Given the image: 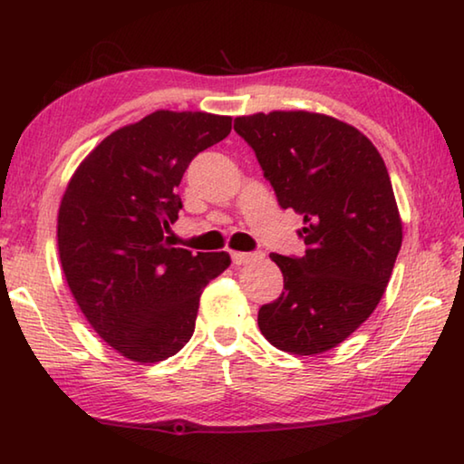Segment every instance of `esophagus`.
Instances as JSON below:
<instances>
[{
  "mask_svg": "<svg viewBox=\"0 0 464 464\" xmlns=\"http://www.w3.org/2000/svg\"><path fill=\"white\" fill-rule=\"evenodd\" d=\"M231 257H233L235 266H247L251 262L262 260L264 254H262V251H233Z\"/></svg>",
  "mask_w": 464,
  "mask_h": 464,
  "instance_id": "esophagus-1",
  "label": "esophagus"
}]
</instances>
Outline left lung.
Returning <instances> with one entry per match:
<instances>
[{"label":"left lung","mask_w":464,"mask_h":464,"mask_svg":"<svg viewBox=\"0 0 464 464\" xmlns=\"http://www.w3.org/2000/svg\"><path fill=\"white\" fill-rule=\"evenodd\" d=\"M282 208L303 217V257L272 254L285 290L257 313L274 348L313 356L335 348L372 315L403 241L391 178L372 140L307 110L237 116Z\"/></svg>","instance_id":"obj_1"}]
</instances>
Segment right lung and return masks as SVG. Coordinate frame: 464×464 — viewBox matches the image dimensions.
<instances>
[{
  "instance_id": "add662e5",
  "label": "right lung",
  "mask_w": 464,
  "mask_h": 464,
  "mask_svg": "<svg viewBox=\"0 0 464 464\" xmlns=\"http://www.w3.org/2000/svg\"><path fill=\"white\" fill-rule=\"evenodd\" d=\"M231 132V116L155 110L108 135L61 198L57 246L77 307L110 348L140 364L178 354L200 295L229 268L227 251L169 243L176 188L196 155Z\"/></svg>"
}]
</instances>
